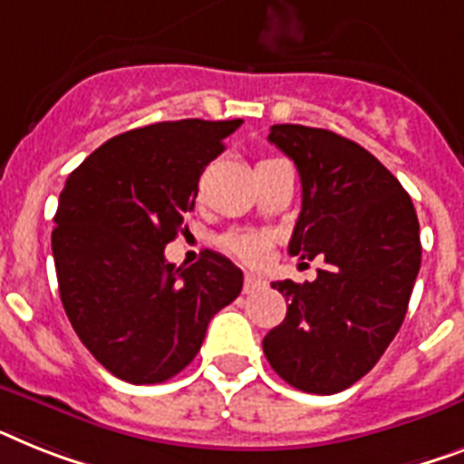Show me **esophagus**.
I'll return each instance as SVG.
<instances>
[{
  "label": "esophagus",
  "instance_id": "obj_1",
  "mask_svg": "<svg viewBox=\"0 0 464 464\" xmlns=\"http://www.w3.org/2000/svg\"><path fill=\"white\" fill-rule=\"evenodd\" d=\"M263 286H266V279L256 277V275H246L244 277V294H254L258 289H263Z\"/></svg>",
  "mask_w": 464,
  "mask_h": 464
}]
</instances>
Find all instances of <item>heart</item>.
Masks as SVG:
<instances>
[{"mask_svg":"<svg viewBox=\"0 0 464 464\" xmlns=\"http://www.w3.org/2000/svg\"><path fill=\"white\" fill-rule=\"evenodd\" d=\"M223 246L237 258L246 260V263H258L266 258L267 239L260 235H251V232H235V235L225 237Z\"/></svg>","mask_w":464,"mask_h":464,"instance_id":"obj_1","label":"heart"}]
</instances>
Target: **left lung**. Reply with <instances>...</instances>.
Wrapping results in <instances>:
<instances>
[{
	"label": "left lung",
	"instance_id": "left-lung-1",
	"mask_svg": "<svg viewBox=\"0 0 464 464\" xmlns=\"http://www.w3.org/2000/svg\"><path fill=\"white\" fill-rule=\"evenodd\" d=\"M267 140L296 163L301 213L289 254L324 260L313 282H273L286 317L263 353L286 384L339 393L365 377L403 324L422 244L415 206L392 172L332 130L273 125Z\"/></svg>",
	"mask_w": 464,
	"mask_h": 464
}]
</instances>
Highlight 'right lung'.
Returning <instances> with one entry per match:
<instances>
[{
  "label": "right lung",
  "instance_id": "obj_1",
  "mask_svg": "<svg viewBox=\"0 0 464 464\" xmlns=\"http://www.w3.org/2000/svg\"><path fill=\"white\" fill-rule=\"evenodd\" d=\"M239 125L154 122L103 141L68 175L52 232L61 304L80 342L122 382L182 372L210 317L239 296L244 275L225 256L206 251L189 267L163 256L194 210L201 172Z\"/></svg>",
  "mask_w": 464,
  "mask_h": 464
}]
</instances>
